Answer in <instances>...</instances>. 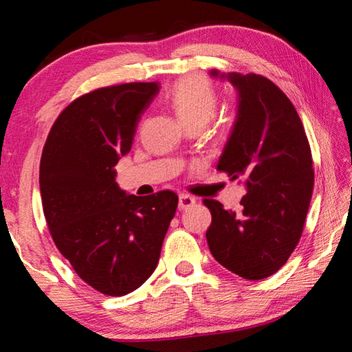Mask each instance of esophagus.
Here are the masks:
<instances>
[{"label": "esophagus", "mask_w": 352, "mask_h": 352, "mask_svg": "<svg viewBox=\"0 0 352 352\" xmlns=\"http://www.w3.org/2000/svg\"><path fill=\"white\" fill-rule=\"evenodd\" d=\"M192 205H195V197L189 194H180V197H178V208L180 210H188Z\"/></svg>", "instance_id": "34e87169"}]
</instances>
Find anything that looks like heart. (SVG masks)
Wrapping results in <instances>:
<instances>
[{
    "mask_svg": "<svg viewBox=\"0 0 352 352\" xmlns=\"http://www.w3.org/2000/svg\"><path fill=\"white\" fill-rule=\"evenodd\" d=\"M169 102L184 126H205L216 113L217 93L205 77L190 76L175 83Z\"/></svg>",
    "mask_w": 352,
    "mask_h": 352,
    "instance_id": "heart-1",
    "label": "heart"
}]
</instances>
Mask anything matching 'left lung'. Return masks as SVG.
<instances>
[{"label": "left lung", "mask_w": 352, "mask_h": 352, "mask_svg": "<svg viewBox=\"0 0 352 352\" xmlns=\"http://www.w3.org/2000/svg\"><path fill=\"white\" fill-rule=\"evenodd\" d=\"M239 94L237 118L217 170L245 178L241 211L205 199L211 211L206 231L219 264L245 279L276 273L294 253L305 228L314 190L312 153L302 122L289 98L259 74L228 73Z\"/></svg>", "instance_id": "8db88e82"}]
</instances>
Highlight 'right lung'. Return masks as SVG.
I'll list each match as a JSON object with an SVG mask.
<instances>
[{
  "mask_svg": "<svg viewBox=\"0 0 352 352\" xmlns=\"http://www.w3.org/2000/svg\"><path fill=\"white\" fill-rule=\"evenodd\" d=\"M158 91L157 82H130L83 94L58 115L41 153V204L52 241L104 295H127L146 283L175 216L172 190L138 197L116 183L115 166Z\"/></svg>",
  "mask_w": 352,
  "mask_h": 352,
  "instance_id": "right-lung-1",
  "label": "right lung"
}]
</instances>
